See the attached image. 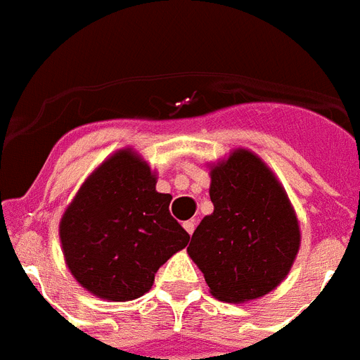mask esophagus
Returning a JSON list of instances; mask_svg holds the SVG:
<instances>
[{"instance_id": "1", "label": "esophagus", "mask_w": 360, "mask_h": 360, "mask_svg": "<svg viewBox=\"0 0 360 360\" xmlns=\"http://www.w3.org/2000/svg\"><path fill=\"white\" fill-rule=\"evenodd\" d=\"M184 229H186V232H188V234H193L195 221H186V223H184Z\"/></svg>"}]
</instances>
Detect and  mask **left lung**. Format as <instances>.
I'll use <instances>...</instances> for the list:
<instances>
[{"label":"left lung","mask_w":360,"mask_h":360,"mask_svg":"<svg viewBox=\"0 0 360 360\" xmlns=\"http://www.w3.org/2000/svg\"><path fill=\"white\" fill-rule=\"evenodd\" d=\"M206 215L191 236L189 257L212 295L243 303L266 295L288 275L299 251V225L283 186L260 158L236 150L212 169Z\"/></svg>","instance_id":"1"}]
</instances>
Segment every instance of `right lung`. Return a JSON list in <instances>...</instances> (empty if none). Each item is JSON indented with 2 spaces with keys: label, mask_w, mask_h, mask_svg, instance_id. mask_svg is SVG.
I'll list each match as a JSON object with an SVG mask.
<instances>
[{
  "label": "right lung",
  "mask_w": 360,
  "mask_h": 360,
  "mask_svg": "<svg viewBox=\"0 0 360 360\" xmlns=\"http://www.w3.org/2000/svg\"><path fill=\"white\" fill-rule=\"evenodd\" d=\"M171 195L131 150L105 160L85 180L63 215L66 266L91 294L130 301L152 288L154 275L189 234L169 212Z\"/></svg>",
  "instance_id": "right-lung-1"
}]
</instances>
